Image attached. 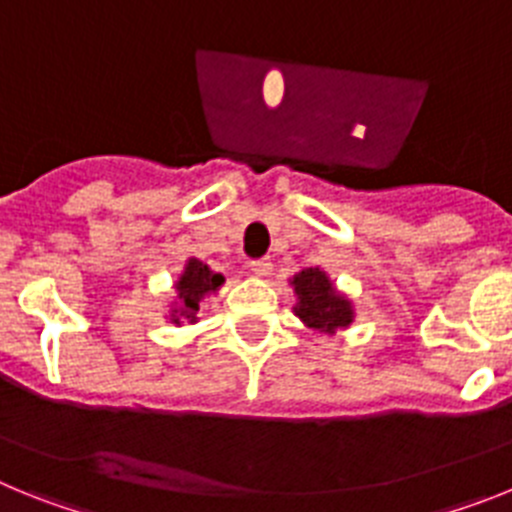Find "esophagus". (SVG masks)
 I'll return each instance as SVG.
<instances>
[{
    "instance_id": "1",
    "label": "esophagus",
    "mask_w": 512,
    "mask_h": 512,
    "mask_svg": "<svg viewBox=\"0 0 512 512\" xmlns=\"http://www.w3.org/2000/svg\"><path fill=\"white\" fill-rule=\"evenodd\" d=\"M248 266H251V271L256 274V277H269V274H271V261L269 259H253Z\"/></svg>"
}]
</instances>
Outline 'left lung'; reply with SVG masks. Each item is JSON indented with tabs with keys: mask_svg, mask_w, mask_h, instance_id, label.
<instances>
[{
	"mask_svg": "<svg viewBox=\"0 0 512 512\" xmlns=\"http://www.w3.org/2000/svg\"><path fill=\"white\" fill-rule=\"evenodd\" d=\"M295 292L300 297L297 305V315L305 320L310 328L320 330V333H333L336 328H346L354 318L348 300L336 295L333 284L328 282L320 269H305L300 271L295 279Z\"/></svg>",
	"mask_w": 512,
	"mask_h": 512,
	"instance_id": "left-lung-1",
	"label": "left lung"
}]
</instances>
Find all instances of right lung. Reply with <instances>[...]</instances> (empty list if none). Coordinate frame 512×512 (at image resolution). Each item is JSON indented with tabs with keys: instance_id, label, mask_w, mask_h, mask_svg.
<instances>
[{
	"instance_id": "obj_1",
	"label": "right lung",
	"mask_w": 512,
	"mask_h": 512,
	"mask_svg": "<svg viewBox=\"0 0 512 512\" xmlns=\"http://www.w3.org/2000/svg\"><path fill=\"white\" fill-rule=\"evenodd\" d=\"M223 274H215V271H210V266L202 264V261L192 259L187 264V269H184L182 279H179V284H176V289H179V300H182V315L184 318L194 320V315H197V310H200L202 305V297L207 295V292H215L220 284H223Z\"/></svg>"
}]
</instances>
